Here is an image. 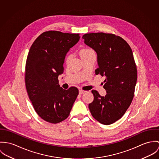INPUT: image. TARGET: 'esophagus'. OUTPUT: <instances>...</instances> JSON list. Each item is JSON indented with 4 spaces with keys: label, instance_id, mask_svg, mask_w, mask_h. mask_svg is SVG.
<instances>
[{
    "label": "esophagus",
    "instance_id": "1",
    "mask_svg": "<svg viewBox=\"0 0 159 159\" xmlns=\"http://www.w3.org/2000/svg\"><path fill=\"white\" fill-rule=\"evenodd\" d=\"M86 92H87V91H84V90H82V89L79 90V94H84V93H85Z\"/></svg>",
    "mask_w": 159,
    "mask_h": 159
}]
</instances>
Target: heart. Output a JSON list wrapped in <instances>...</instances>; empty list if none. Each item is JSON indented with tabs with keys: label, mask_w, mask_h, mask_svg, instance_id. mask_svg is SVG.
Here are the masks:
<instances>
[{
	"label": "heart",
	"mask_w": 159,
	"mask_h": 159,
	"mask_svg": "<svg viewBox=\"0 0 159 159\" xmlns=\"http://www.w3.org/2000/svg\"><path fill=\"white\" fill-rule=\"evenodd\" d=\"M93 53H95L94 51L92 49H90V48H84L83 49H82L80 52V56L82 58H84V57H86L87 56H89L90 55H92ZM71 54H68L66 56V58H65V61L66 62H68L69 61V60L71 58Z\"/></svg>",
	"instance_id": "b5f03b06"
}]
</instances>
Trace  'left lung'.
I'll use <instances>...</instances> for the list:
<instances>
[{
    "mask_svg": "<svg viewBox=\"0 0 159 159\" xmlns=\"http://www.w3.org/2000/svg\"><path fill=\"white\" fill-rule=\"evenodd\" d=\"M84 43L98 55L96 75H105L101 96L92 90L93 101L88 107L93 118L100 123L109 125L120 120L130 105L137 80V70L132 51L119 36L111 34L91 33L84 35Z\"/></svg>",
    "mask_w": 159,
    "mask_h": 159,
    "instance_id": "left-lung-1",
    "label": "left lung"
}]
</instances>
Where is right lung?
I'll return each mask as SVG.
<instances>
[{
	"mask_svg": "<svg viewBox=\"0 0 159 159\" xmlns=\"http://www.w3.org/2000/svg\"><path fill=\"white\" fill-rule=\"evenodd\" d=\"M79 35L55 30L43 32L28 53L25 74L27 92L36 113L48 123L66 120L79 94L76 87H60L58 77L64 71L66 54L79 41Z\"/></svg>",
	"mask_w": 159,
	"mask_h": 159,
	"instance_id": "obj_1",
	"label": "right lung"
}]
</instances>
